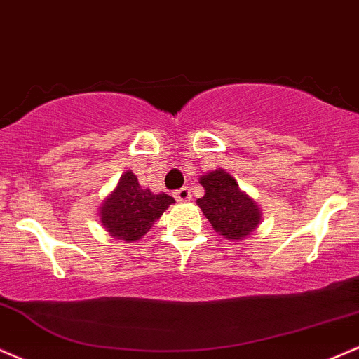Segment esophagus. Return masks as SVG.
<instances>
[{
    "label": "esophagus",
    "mask_w": 359,
    "mask_h": 359,
    "mask_svg": "<svg viewBox=\"0 0 359 359\" xmlns=\"http://www.w3.org/2000/svg\"><path fill=\"white\" fill-rule=\"evenodd\" d=\"M175 198H176V200H178V201H188L189 198H191V191H189V188L183 187V188L176 189V191H175Z\"/></svg>",
    "instance_id": "1"
}]
</instances>
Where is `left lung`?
I'll use <instances>...</instances> for the list:
<instances>
[{
    "label": "left lung",
    "mask_w": 359,
    "mask_h": 359,
    "mask_svg": "<svg viewBox=\"0 0 359 359\" xmlns=\"http://www.w3.org/2000/svg\"><path fill=\"white\" fill-rule=\"evenodd\" d=\"M205 195L196 203L205 217L223 237L231 240L245 238L260 223V210L245 193L238 189L229 172L217 170L201 176Z\"/></svg>",
    "instance_id": "left-lung-1"
}]
</instances>
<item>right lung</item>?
<instances>
[{
  "label": "right lung",
  "instance_id": "right-lung-1",
  "mask_svg": "<svg viewBox=\"0 0 359 359\" xmlns=\"http://www.w3.org/2000/svg\"><path fill=\"white\" fill-rule=\"evenodd\" d=\"M171 203H175V198L142 189L136 176L128 171L121 176L112 195L104 201L100 217L112 237L133 242L144 237Z\"/></svg>",
  "mask_w": 359,
  "mask_h": 359
}]
</instances>
